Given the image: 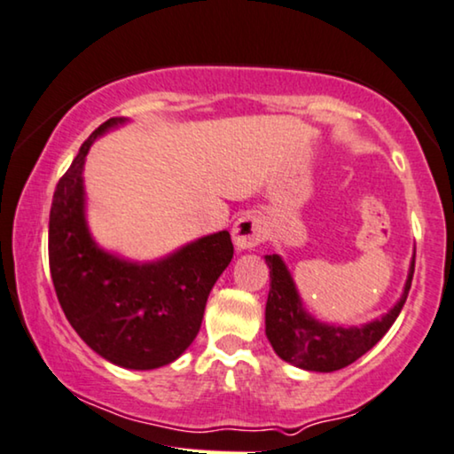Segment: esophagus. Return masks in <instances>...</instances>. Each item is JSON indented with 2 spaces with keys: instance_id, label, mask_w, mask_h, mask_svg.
I'll use <instances>...</instances> for the list:
<instances>
[{
  "instance_id": "esophagus-1",
  "label": "esophagus",
  "mask_w": 454,
  "mask_h": 454,
  "mask_svg": "<svg viewBox=\"0 0 454 454\" xmlns=\"http://www.w3.org/2000/svg\"><path fill=\"white\" fill-rule=\"evenodd\" d=\"M262 239H263V222L260 214L249 211V214H243L237 222H234L232 240L239 251L254 249L255 245H260Z\"/></svg>"
}]
</instances>
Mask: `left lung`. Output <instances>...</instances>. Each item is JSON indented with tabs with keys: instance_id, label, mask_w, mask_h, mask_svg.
Segmentation results:
<instances>
[{
	"instance_id": "8db88e82",
	"label": "left lung",
	"mask_w": 454,
	"mask_h": 454,
	"mask_svg": "<svg viewBox=\"0 0 454 454\" xmlns=\"http://www.w3.org/2000/svg\"><path fill=\"white\" fill-rule=\"evenodd\" d=\"M270 268V294L266 301V335L285 363L300 366L303 371L331 372L352 364L360 356L369 352L389 331L398 318L406 297H409L415 254H412L409 277H406L403 297L381 318L360 326H340L320 323L303 308L297 294L294 277L286 270L283 257L266 255Z\"/></svg>"
}]
</instances>
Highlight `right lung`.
Masks as SVG:
<instances>
[{
  "label": "right lung",
  "instance_id": "right-lung-1",
  "mask_svg": "<svg viewBox=\"0 0 454 454\" xmlns=\"http://www.w3.org/2000/svg\"><path fill=\"white\" fill-rule=\"evenodd\" d=\"M128 121L113 117L79 148L50 209V272L62 312L108 363L151 371L174 363L197 337L205 303L232 260L231 232L192 240L157 262H129L91 239L83 165L96 137Z\"/></svg>",
  "mask_w": 454,
  "mask_h": 454
}]
</instances>
